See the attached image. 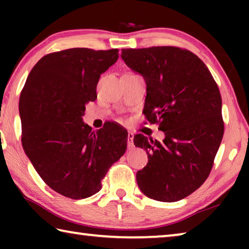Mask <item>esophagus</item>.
<instances>
[{"label": "esophagus", "instance_id": "esophagus-1", "mask_svg": "<svg viewBox=\"0 0 249 249\" xmlns=\"http://www.w3.org/2000/svg\"><path fill=\"white\" fill-rule=\"evenodd\" d=\"M127 145L128 149L134 148V134L132 132H128L127 134Z\"/></svg>", "mask_w": 249, "mask_h": 249}]
</instances>
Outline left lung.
<instances>
[{
  "instance_id": "1",
  "label": "left lung",
  "mask_w": 249,
  "mask_h": 249,
  "mask_svg": "<svg viewBox=\"0 0 249 249\" xmlns=\"http://www.w3.org/2000/svg\"><path fill=\"white\" fill-rule=\"evenodd\" d=\"M121 57L145 79L142 112L165 133L162 142L134 136L135 146L148 155L136 174L138 187L157 201L184 199L209 177L224 134L217 84L204 62L185 49L129 48L122 49Z\"/></svg>"
}]
</instances>
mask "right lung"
Returning <instances> with one entry per match:
<instances>
[{"mask_svg":"<svg viewBox=\"0 0 249 249\" xmlns=\"http://www.w3.org/2000/svg\"><path fill=\"white\" fill-rule=\"evenodd\" d=\"M119 49L71 48L48 53L34 66L19 98L22 145L45 183L73 200L102 188L101 181L124 155L127 133L116 124L92 132L82 116L96 99L101 74Z\"/></svg>","mask_w":249,"mask_h":249,"instance_id":"add662e5","label":"right lung"}]
</instances>
